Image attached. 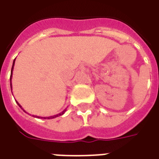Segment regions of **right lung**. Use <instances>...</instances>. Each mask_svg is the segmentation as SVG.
Wrapping results in <instances>:
<instances>
[{
    "label": "right lung",
    "instance_id": "add662e5",
    "mask_svg": "<svg viewBox=\"0 0 159 159\" xmlns=\"http://www.w3.org/2000/svg\"><path fill=\"white\" fill-rule=\"evenodd\" d=\"M15 61H16V59L14 60V62H13V65H12V68H11V78H10V82H11V90H12V85H11V79H12V72H13V69H14V65H15ZM11 92H12V91H11ZM16 103L18 104V106H20V108L22 109V110H23V111H25V113H27V112H26V111H25V110H24L23 108H22V106H21L20 104H19L18 102H16ZM65 111H66V109H65L64 111H62V112H61V113L57 114V115H54V116H49V117H40V116H34V117H37V118H41V119H53V118H56V117H57V116H62V115H63V114L65 113Z\"/></svg>",
    "mask_w": 159,
    "mask_h": 159
}]
</instances>
